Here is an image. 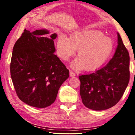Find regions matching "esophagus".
<instances>
[{
  "label": "esophagus",
  "mask_w": 135,
  "mask_h": 135,
  "mask_svg": "<svg viewBox=\"0 0 135 135\" xmlns=\"http://www.w3.org/2000/svg\"><path fill=\"white\" fill-rule=\"evenodd\" d=\"M70 76L71 77H74L75 76H76V74H75V73L72 71H70Z\"/></svg>",
  "instance_id": "34e87169"
}]
</instances>
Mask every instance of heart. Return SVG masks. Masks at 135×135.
Masks as SVG:
<instances>
[{
  "mask_svg": "<svg viewBox=\"0 0 135 135\" xmlns=\"http://www.w3.org/2000/svg\"><path fill=\"white\" fill-rule=\"evenodd\" d=\"M57 50L63 60L73 56L77 50V58L71 64L76 70L93 71L103 65L113 54L115 45L113 38L98 30L83 28L73 33L70 38L59 36Z\"/></svg>",
  "mask_w": 135,
  "mask_h": 135,
  "instance_id": "b5f03b06",
  "label": "heart"
}]
</instances>
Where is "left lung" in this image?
Instances as JSON below:
<instances>
[{
  "instance_id": "left-lung-1",
  "label": "left lung",
  "mask_w": 135,
  "mask_h": 135,
  "mask_svg": "<svg viewBox=\"0 0 135 135\" xmlns=\"http://www.w3.org/2000/svg\"><path fill=\"white\" fill-rule=\"evenodd\" d=\"M117 38V47L111 60L95 72L79 76L82 102L90 109L105 110L115 105L129 83V54L118 33Z\"/></svg>"
}]
</instances>
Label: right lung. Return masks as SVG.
Masks as SVG:
<instances>
[{
    "mask_svg": "<svg viewBox=\"0 0 135 135\" xmlns=\"http://www.w3.org/2000/svg\"><path fill=\"white\" fill-rule=\"evenodd\" d=\"M46 29H25L15 43L10 65L11 76L18 98L36 108L53 104L69 71L55 52L56 33Z\"/></svg>",
    "mask_w": 135,
    "mask_h": 135,
    "instance_id": "add662e5",
    "label": "right lung"
}]
</instances>
